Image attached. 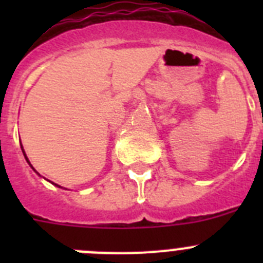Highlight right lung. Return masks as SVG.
<instances>
[{"label":"right lung","instance_id":"right-lung-1","mask_svg":"<svg viewBox=\"0 0 263 263\" xmlns=\"http://www.w3.org/2000/svg\"><path fill=\"white\" fill-rule=\"evenodd\" d=\"M23 155H25V152H23ZM26 160H27V158H26ZM27 162H29V160H27Z\"/></svg>","mask_w":263,"mask_h":263}]
</instances>
